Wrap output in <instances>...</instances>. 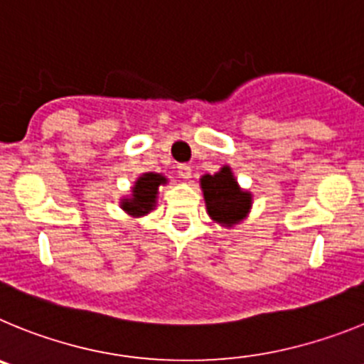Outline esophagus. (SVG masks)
Instances as JSON below:
<instances>
[{
  "mask_svg": "<svg viewBox=\"0 0 364 364\" xmlns=\"http://www.w3.org/2000/svg\"><path fill=\"white\" fill-rule=\"evenodd\" d=\"M178 176H180V178H184V180L191 178V167H189L188 164H180V166H178Z\"/></svg>",
  "mask_w": 364,
  "mask_h": 364,
  "instance_id": "34e87169",
  "label": "esophagus"
}]
</instances>
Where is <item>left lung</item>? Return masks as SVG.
<instances>
[{
    "label": "left lung",
    "instance_id": "1",
    "mask_svg": "<svg viewBox=\"0 0 364 364\" xmlns=\"http://www.w3.org/2000/svg\"><path fill=\"white\" fill-rule=\"evenodd\" d=\"M200 188L208 215L222 228L237 226L252 211L253 195L240 188L230 166H222L215 175L202 176Z\"/></svg>",
    "mask_w": 364,
    "mask_h": 364
}]
</instances>
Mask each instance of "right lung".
<instances>
[{"label":"right lung","mask_w":364,"mask_h":364,"mask_svg":"<svg viewBox=\"0 0 364 364\" xmlns=\"http://www.w3.org/2000/svg\"><path fill=\"white\" fill-rule=\"evenodd\" d=\"M166 184L167 178L162 173H142L134 180L129 195L120 198V208L134 218L151 213L156 208L160 186Z\"/></svg>","instance_id":"obj_1"}]
</instances>
